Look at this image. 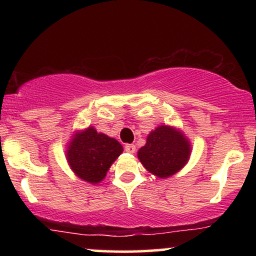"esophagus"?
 Returning a JSON list of instances; mask_svg holds the SVG:
<instances>
[{
    "label": "esophagus",
    "instance_id": "obj_1",
    "mask_svg": "<svg viewBox=\"0 0 256 256\" xmlns=\"http://www.w3.org/2000/svg\"><path fill=\"white\" fill-rule=\"evenodd\" d=\"M125 152H130V154H134L136 152V146L134 144H126L125 146Z\"/></svg>",
    "mask_w": 256,
    "mask_h": 256
}]
</instances>
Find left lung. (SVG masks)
Here are the masks:
<instances>
[{
	"mask_svg": "<svg viewBox=\"0 0 256 256\" xmlns=\"http://www.w3.org/2000/svg\"><path fill=\"white\" fill-rule=\"evenodd\" d=\"M189 142L173 128L158 126L149 134L144 146L138 150V158L152 174L167 178L188 162Z\"/></svg>",
	"mask_w": 256,
	"mask_h": 256,
	"instance_id": "1",
	"label": "left lung"
}]
</instances>
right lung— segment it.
Masks as SVG:
<instances>
[{
  "label": "right lung",
  "instance_id": "right-lung-1",
  "mask_svg": "<svg viewBox=\"0 0 256 256\" xmlns=\"http://www.w3.org/2000/svg\"><path fill=\"white\" fill-rule=\"evenodd\" d=\"M122 152V146L118 140L89 128L73 137L67 149V160L79 178L96 184L106 177Z\"/></svg>",
  "mask_w": 256,
  "mask_h": 256
}]
</instances>
